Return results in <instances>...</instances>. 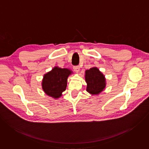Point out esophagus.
<instances>
[{"label":"esophagus","mask_w":149,"mask_h":149,"mask_svg":"<svg viewBox=\"0 0 149 149\" xmlns=\"http://www.w3.org/2000/svg\"><path fill=\"white\" fill-rule=\"evenodd\" d=\"M73 68H74V71H75V72H78V71H79V70H80V68H79V67L78 65H77V66H74Z\"/></svg>","instance_id":"34e87169"}]
</instances>
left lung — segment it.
<instances>
[{
	"mask_svg": "<svg viewBox=\"0 0 149 149\" xmlns=\"http://www.w3.org/2000/svg\"><path fill=\"white\" fill-rule=\"evenodd\" d=\"M86 80L87 83V91L92 94H99L105 87L104 76L96 67L86 71Z\"/></svg>",
	"mask_w": 149,
	"mask_h": 149,
	"instance_id": "obj_1",
	"label": "left lung"
}]
</instances>
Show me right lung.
<instances>
[{
  "instance_id": "1",
  "label": "right lung",
  "mask_w": 149,
  "mask_h": 149,
  "mask_svg": "<svg viewBox=\"0 0 149 149\" xmlns=\"http://www.w3.org/2000/svg\"><path fill=\"white\" fill-rule=\"evenodd\" d=\"M71 72L67 68L55 67L44 77L42 88L44 92L54 98L60 97L66 90L67 78Z\"/></svg>"
}]
</instances>
